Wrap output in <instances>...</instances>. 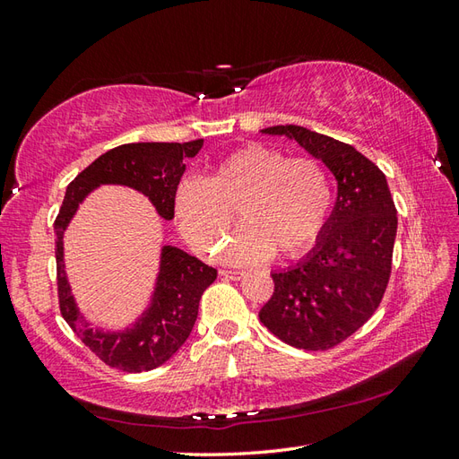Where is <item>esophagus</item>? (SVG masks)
Masks as SVG:
<instances>
[{"label":"esophagus","instance_id":"esophagus-1","mask_svg":"<svg viewBox=\"0 0 459 459\" xmlns=\"http://www.w3.org/2000/svg\"><path fill=\"white\" fill-rule=\"evenodd\" d=\"M219 274L222 278H227V280H240L242 276H245V272H242V270H227V268H222Z\"/></svg>","mask_w":459,"mask_h":459}]
</instances>
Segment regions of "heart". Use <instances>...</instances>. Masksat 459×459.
<instances>
[{
	"label": "heart",
	"mask_w": 459,
	"mask_h": 459,
	"mask_svg": "<svg viewBox=\"0 0 459 459\" xmlns=\"http://www.w3.org/2000/svg\"><path fill=\"white\" fill-rule=\"evenodd\" d=\"M333 209V183L324 161L266 143L224 155L209 179H185L175 191V219L191 245L232 264H255L276 252L298 258L314 248ZM241 217L246 229L224 243ZM223 248L221 249L220 247Z\"/></svg>",
	"instance_id": "b5f03b06"
}]
</instances>
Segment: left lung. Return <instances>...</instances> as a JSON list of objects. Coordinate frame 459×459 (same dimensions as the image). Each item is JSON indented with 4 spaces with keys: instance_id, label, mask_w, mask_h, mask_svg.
<instances>
[{
    "instance_id": "left-lung-1",
    "label": "left lung",
    "mask_w": 459,
    "mask_h": 459,
    "mask_svg": "<svg viewBox=\"0 0 459 459\" xmlns=\"http://www.w3.org/2000/svg\"><path fill=\"white\" fill-rule=\"evenodd\" d=\"M324 161L337 179V203L316 248L274 272V294L260 321L284 343L327 351L363 327L391 280L396 207L385 173L353 145L301 126H272Z\"/></svg>"
}]
</instances>
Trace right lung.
Returning a JSON list of instances; mask_svg holds the SVG:
<instances>
[{"mask_svg": "<svg viewBox=\"0 0 459 459\" xmlns=\"http://www.w3.org/2000/svg\"><path fill=\"white\" fill-rule=\"evenodd\" d=\"M203 140L185 143H124L102 153L66 187L55 219L56 291L61 316L102 363L126 373H142L163 365L187 341L199 314L203 291L217 280V270L175 247L161 252V272L150 309L122 333L92 329L76 309L63 264V232L79 203L102 183L128 185L150 197L163 219H173L175 191L187 158L197 155Z\"/></svg>", "mask_w": 459, "mask_h": 459, "instance_id": "add662e5", "label": "right lung"}]
</instances>
